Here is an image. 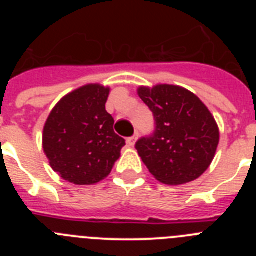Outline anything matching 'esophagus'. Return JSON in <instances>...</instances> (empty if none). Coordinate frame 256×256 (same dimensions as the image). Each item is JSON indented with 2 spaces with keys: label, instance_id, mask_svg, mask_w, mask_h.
Wrapping results in <instances>:
<instances>
[{
  "label": "esophagus",
  "instance_id": "esophagus-1",
  "mask_svg": "<svg viewBox=\"0 0 256 256\" xmlns=\"http://www.w3.org/2000/svg\"><path fill=\"white\" fill-rule=\"evenodd\" d=\"M137 138H138V132H136L132 137H130V138L126 140V144H128L130 148H133L136 144V141H137Z\"/></svg>",
  "mask_w": 256,
  "mask_h": 256
}]
</instances>
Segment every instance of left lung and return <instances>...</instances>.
Here are the masks:
<instances>
[{"mask_svg":"<svg viewBox=\"0 0 256 256\" xmlns=\"http://www.w3.org/2000/svg\"><path fill=\"white\" fill-rule=\"evenodd\" d=\"M138 96L154 115V133L141 137L136 148L158 180L183 184L200 177L212 164L219 130L198 96L178 86L140 87Z\"/></svg>","mask_w":256,"mask_h":256,"instance_id":"obj_1","label":"left lung"}]
</instances>
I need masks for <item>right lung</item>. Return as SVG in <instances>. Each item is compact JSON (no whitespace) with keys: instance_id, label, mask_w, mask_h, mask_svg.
<instances>
[{"instance_id":"1","label":"right lung","mask_w":256,"mask_h":256,"mask_svg":"<svg viewBox=\"0 0 256 256\" xmlns=\"http://www.w3.org/2000/svg\"><path fill=\"white\" fill-rule=\"evenodd\" d=\"M110 90L80 87L61 98L44 128V151L51 168L74 184H94L110 174L126 140L114 132L106 112Z\"/></svg>"}]
</instances>
